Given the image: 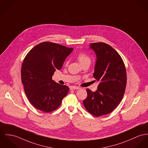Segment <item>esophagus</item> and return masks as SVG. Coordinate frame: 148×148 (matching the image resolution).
Wrapping results in <instances>:
<instances>
[{
	"label": "esophagus",
	"instance_id": "obj_1",
	"mask_svg": "<svg viewBox=\"0 0 148 148\" xmlns=\"http://www.w3.org/2000/svg\"><path fill=\"white\" fill-rule=\"evenodd\" d=\"M79 89H80V87H75V86H71V87H70V90H79Z\"/></svg>",
	"mask_w": 148,
	"mask_h": 148
}]
</instances>
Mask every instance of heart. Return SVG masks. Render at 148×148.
<instances>
[{
  "instance_id": "obj_1",
  "label": "heart",
  "mask_w": 148,
  "mask_h": 148,
  "mask_svg": "<svg viewBox=\"0 0 148 148\" xmlns=\"http://www.w3.org/2000/svg\"><path fill=\"white\" fill-rule=\"evenodd\" d=\"M78 60L79 61L80 64L81 65H83V64L87 63V62H89L91 63V58L88 56H87V55L83 53H79L78 56Z\"/></svg>"
}]
</instances>
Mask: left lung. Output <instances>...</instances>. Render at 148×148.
I'll return each mask as SVG.
<instances>
[{"label": "left lung", "instance_id": "1", "mask_svg": "<svg viewBox=\"0 0 148 148\" xmlns=\"http://www.w3.org/2000/svg\"><path fill=\"white\" fill-rule=\"evenodd\" d=\"M90 48L96 56L93 75L99 84L95 92L87 90V97L83 103L90 113L99 116L113 112L121 101L126 87V70L122 58L111 46L93 43Z\"/></svg>", "mask_w": 148, "mask_h": 148}]
</instances>
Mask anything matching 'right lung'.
I'll use <instances>...</instances> for the list:
<instances>
[{"label":"right lung","instance_id":"add662e5","mask_svg":"<svg viewBox=\"0 0 148 148\" xmlns=\"http://www.w3.org/2000/svg\"><path fill=\"white\" fill-rule=\"evenodd\" d=\"M73 51V48L46 42L34 47L26 56L21 68L22 83L28 100L37 109L54 111L67 95L68 87L52 78Z\"/></svg>","mask_w":148,"mask_h":148}]
</instances>
